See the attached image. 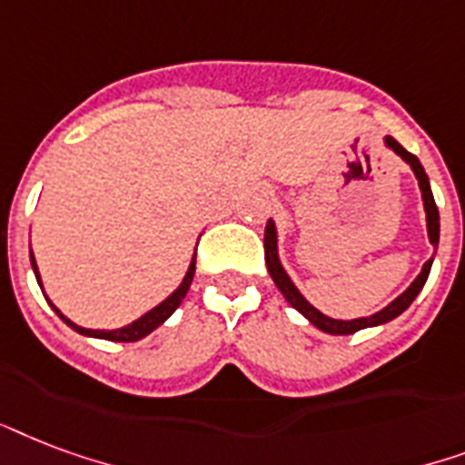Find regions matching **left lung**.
I'll return each instance as SVG.
<instances>
[{
	"mask_svg": "<svg viewBox=\"0 0 465 465\" xmlns=\"http://www.w3.org/2000/svg\"><path fill=\"white\" fill-rule=\"evenodd\" d=\"M388 147H393L395 153L401 154L402 160L408 162L410 167H412V172H415L417 182H420V189H422V199H424V211H427V230H430V242L437 244L439 242V211H437V203H434V196H431V189H430V179H427V174H424L422 164H420V160H417L415 154L408 153L405 147L398 143L395 138H391L388 135L386 138ZM264 259H266V269H269V273H272L273 283L279 286V291L283 293V298L289 301L293 308H296L298 312H303L305 318L311 320L312 325L320 327L322 332H330V334H351V332H359V330H363V327H371V325H383V322H388V320L398 318L405 308H408L412 301H415V296L422 291L424 282H427V276H430V269H431V257L427 264H424L422 273L417 276L415 282H412V286H410L402 296H398L393 301V303L388 305V308H383L381 312H376V315H371V318H359V320H332L327 318V315H322V312L318 311V308H312L308 301H305L301 293L296 291V286L291 283V279L286 276V272L282 269V264H279V257H276V230H273V223L269 221L266 223V230H264Z\"/></svg>",
	"mask_w": 465,
	"mask_h": 465,
	"instance_id": "obj_1",
	"label": "left lung"
}]
</instances>
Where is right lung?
Instances as JSON below:
<instances>
[{"label":"right lung","mask_w":465,"mask_h":465,"mask_svg":"<svg viewBox=\"0 0 465 465\" xmlns=\"http://www.w3.org/2000/svg\"><path fill=\"white\" fill-rule=\"evenodd\" d=\"M31 264H34L35 279H38V283H41V276H38V269H35L34 254H31ZM193 272H196V254H193V262H192V266H189V273L183 276L182 286H179V289H176L174 293H172V296H169L167 301H164V303H160V305H157V308H153V311H150V312H145L143 318L135 320L133 325L121 327V330H111V332H106V330H84V327L72 325L70 320L64 318L63 312L57 311L55 305H53V311H55L57 315H60V318H63L64 322H67V325L72 327V330H77V332H82V334H89V337H102V340H109V341H138V340H143L145 334L153 332L154 327H160L162 322H164V320H167L169 315H172V312H174L176 308L182 305L183 296H186V291H189V286H192Z\"/></svg>","instance_id":"add662e5"}]
</instances>
